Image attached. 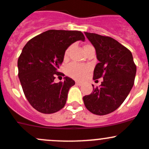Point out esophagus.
Returning <instances> with one entry per match:
<instances>
[{
  "label": "esophagus",
  "mask_w": 149,
  "mask_h": 149,
  "mask_svg": "<svg viewBox=\"0 0 149 149\" xmlns=\"http://www.w3.org/2000/svg\"><path fill=\"white\" fill-rule=\"evenodd\" d=\"M75 83H76V84H77V85H78V86H80V85L82 84L81 82H80V81H76Z\"/></svg>",
  "instance_id": "obj_1"
}]
</instances>
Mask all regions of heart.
Returning a JSON list of instances; mask_svg holds the SVG:
<instances>
[{
	"label": "heart",
	"mask_w": 149,
	"mask_h": 149,
	"mask_svg": "<svg viewBox=\"0 0 149 149\" xmlns=\"http://www.w3.org/2000/svg\"><path fill=\"white\" fill-rule=\"evenodd\" d=\"M87 46H88V45H85L84 47ZM69 49H70V47H68L66 50L65 51V58L67 57L68 55H69ZM88 71L89 67L87 65L79 64V63H74L69 64L66 68V72H67L68 75L74 79H77V80H82V79L84 78L85 76L86 75V74L88 72Z\"/></svg>",
	"instance_id": "heart-1"
}]
</instances>
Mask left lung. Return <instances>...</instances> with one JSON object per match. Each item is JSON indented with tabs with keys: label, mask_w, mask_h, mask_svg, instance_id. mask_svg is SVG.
<instances>
[{
	"label": "left lung",
	"mask_w": 149,
	"mask_h": 149,
	"mask_svg": "<svg viewBox=\"0 0 149 149\" xmlns=\"http://www.w3.org/2000/svg\"><path fill=\"white\" fill-rule=\"evenodd\" d=\"M85 34L94 47L99 61L93 80L103 77V81L83 97V102L89 111L103 116L116 110L126 100L134 85L136 66L132 52L114 39L88 32Z\"/></svg>",
	"instance_id": "left-lung-1"
}]
</instances>
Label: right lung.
Returning <instances> with one entry per match:
<instances>
[{
    "label": "right lung",
    "mask_w": 149,
    "mask_h": 149,
    "mask_svg": "<svg viewBox=\"0 0 149 149\" xmlns=\"http://www.w3.org/2000/svg\"><path fill=\"white\" fill-rule=\"evenodd\" d=\"M85 41L80 31L49 30L28 41L18 58V77L31 106L50 114L64 107L69 88L75 84L69 77L55 83L65 51L77 41Z\"/></svg>",
    "instance_id": "right-lung-1"
}]
</instances>
